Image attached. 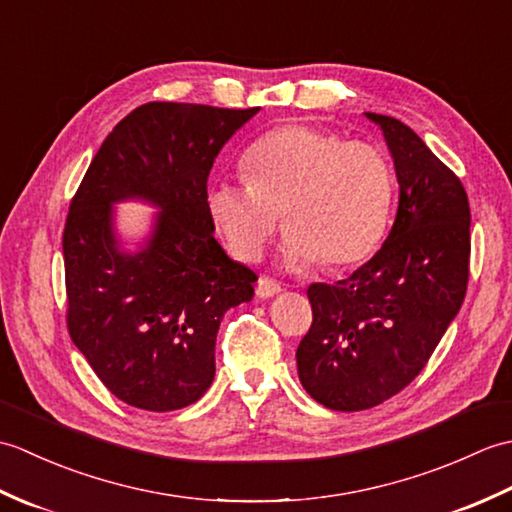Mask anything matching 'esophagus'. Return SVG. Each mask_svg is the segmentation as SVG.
Masks as SVG:
<instances>
[{"mask_svg":"<svg viewBox=\"0 0 512 512\" xmlns=\"http://www.w3.org/2000/svg\"><path fill=\"white\" fill-rule=\"evenodd\" d=\"M279 290H281V284H279L277 279L266 277V275L259 277V281H257V297H262V299L273 297V295H277Z\"/></svg>","mask_w":512,"mask_h":512,"instance_id":"34e87169","label":"esophagus"}]
</instances>
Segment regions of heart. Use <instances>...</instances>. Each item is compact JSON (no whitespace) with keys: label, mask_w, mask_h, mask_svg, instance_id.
<instances>
[{"label":"heart","mask_w":512,"mask_h":512,"mask_svg":"<svg viewBox=\"0 0 512 512\" xmlns=\"http://www.w3.org/2000/svg\"><path fill=\"white\" fill-rule=\"evenodd\" d=\"M246 182H215L206 213L237 257L253 259L279 226L288 231L292 268L317 262L352 268L378 248L389 220L394 180L383 151L330 129L286 125L244 156Z\"/></svg>","instance_id":"heart-1"}]
</instances>
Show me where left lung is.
Instances as JSON below:
<instances>
[{
    "mask_svg": "<svg viewBox=\"0 0 512 512\" xmlns=\"http://www.w3.org/2000/svg\"><path fill=\"white\" fill-rule=\"evenodd\" d=\"M387 140L400 184L378 253L334 286L312 284L299 380L334 411H361L416 378L460 312L469 284L471 209L460 178L398 118L365 114Z\"/></svg>",
    "mask_w": 512,
    "mask_h": 512,
    "instance_id": "left-lung-1",
    "label": "left lung"
}]
</instances>
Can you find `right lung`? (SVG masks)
I'll use <instances>...</instances> for the list:
<instances>
[{"label":"right lung","mask_w":512,"mask_h":512,"mask_svg":"<svg viewBox=\"0 0 512 512\" xmlns=\"http://www.w3.org/2000/svg\"><path fill=\"white\" fill-rule=\"evenodd\" d=\"M259 107L145 103L105 138L63 228L68 332L94 374L127 405L173 411L215 376L224 312L253 299L257 275L215 242L206 213L213 160ZM161 209L140 254L117 248L111 204Z\"/></svg>","instance_id":"right-lung-1"}]
</instances>
